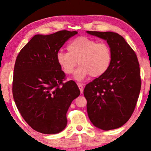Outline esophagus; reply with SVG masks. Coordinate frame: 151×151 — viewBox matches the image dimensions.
Listing matches in <instances>:
<instances>
[{
	"label": "esophagus",
	"instance_id": "obj_1",
	"mask_svg": "<svg viewBox=\"0 0 151 151\" xmlns=\"http://www.w3.org/2000/svg\"><path fill=\"white\" fill-rule=\"evenodd\" d=\"M78 87H79V88L80 90V92H81V93H83V85H82L81 83H78Z\"/></svg>",
	"mask_w": 151,
	"mask_h": 151
}]
</instances>
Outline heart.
<instances>
[{"instance_id": "1", "label": "heart", "mask_w": 151, "mask_h": 151, "mask_svg": "<svg viewBox=\"0 0 151 151\" xmlns=\"http://www.w3.org/2000/svg\"><path fill=\"white\" fill-rule=\"evenodd\" d=\"M68 53L59 51L56 60L67 74H71L77 64L79 68L74 78L82 81L88 76L102 77L109 70L112 63V51L109 45L88 37H78L67 46Z\"/></svg>"}]
</instances>
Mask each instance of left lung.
I'll use <instances>...</instances> for the list:
<instances>
[{"label":"left lung","mask_w":151,"mask_h":151,"mask_svg":"<svg viewBox=\"0 0 151 151\" xmlns=\"http://www.w3.org/2000/svg\"><path fill=\"white\" fill-rule=\"evenodd\" d=\"M105 40L112 51V63L102 77L86 86L88 117L95 127L109 130L123 126L134 112L142 85L136 53L125 39L114 32L89 31Z\"/></svg>","instance_id":"obj_1"}]
</instances>
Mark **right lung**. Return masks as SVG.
I'll return each instance as SVG.
<instances>
[{"label": "right lung", "instance_id": "add662e5", "mask_svg": "<svg viewBox=\"0 0 151 151\" xmlns=\"http://www.w3.org/2000/svg\"><path fill=\"white\" fill-rule=\"evenodd\" d=\"M77 31L60 30L48 35H36L23 47L14 68L12 93L25 121L35 131L47 134L66 127V114L80 95L72 80L63 83L65 74L56 55Z\"/></svg>", "mask_w": 151, "mask_h": 151}]
</instances>
